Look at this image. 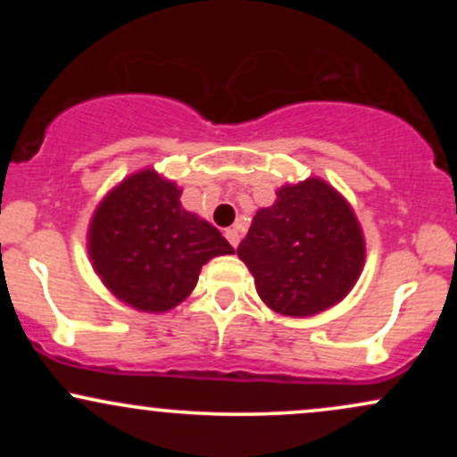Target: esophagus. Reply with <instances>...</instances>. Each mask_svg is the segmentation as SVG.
<instances>
[{"mask_svg":"<svg viewBox=\"0 0 457 457\" xmlns=\"http://www.w3.org/2000/svg\"><path fill=\"white\" fill-rule=\"evenodd\" d=\"M225 238H228V243L232 245L234 249H236V246H238V243H240L238 229H236V228H228V229H225Z\"/></svg>","mask_w":457,"mask_h":457,"instance_id":"esophagus-1","label":"esophagus"}]
</instances>
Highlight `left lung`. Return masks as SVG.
Segmentation results:
<instances>
[{
    "label": "left lung",
    "instance_id": "left-lung-1",
    "mask_svg": "<svg viewBox=\"0 0 457 457\" xmlns=\"http://www.w3.org/2000/svg\"><path fill=\"white\" fill-rule=\"evenodd\" d=\"M262 301L283 316H313L339 303L365 262L353 208L324 180L309 178L277 191L238 245Z\"/></svg>",
    "mask_w": 457,
    "mask_h": 457
}]
</instances>
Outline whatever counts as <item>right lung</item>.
Masks as SVG:
<instances>
[{"instance_id": "1", "label": "right lung", "mask_w": 457, "mask_h": 457, "mask_svg": "<svg viewBox=\"0 0 457 457\" xmlns=\"http://www.w3.org/2000/svg\"><path fill=\"white\" fill-rule=\"evenodd\" d=\"M234 253L217 228L180 206V188L156 171L127 178L90 223V258L120 301L159 313L185 301L202 266Z\"/></svg>"}]
</instances>
